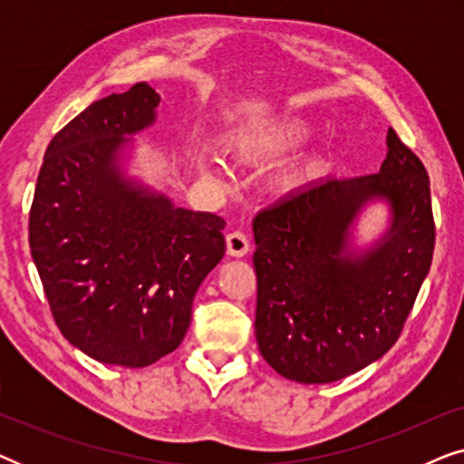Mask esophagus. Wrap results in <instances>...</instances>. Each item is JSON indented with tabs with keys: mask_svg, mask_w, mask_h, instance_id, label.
Instances as JSON below:
<instances>
[{
	"mask_svg": "<svg viewBox=\"0 0 464 464\" xmlns=\"http://www.w3.org/2000/svg\"><path fill=\"white\" fill-rule=\"evenodd\" d=\"M226 245H227V256H232V257H243L251 249L249 237H246V234L240 232V230H234V232L227 234Z\"/></svg>",
	"mask_w": 464,
	"mask_h": 464,
	"instance_id": "esophagus-1",
	"label": "esophagus"
}]
</instances>
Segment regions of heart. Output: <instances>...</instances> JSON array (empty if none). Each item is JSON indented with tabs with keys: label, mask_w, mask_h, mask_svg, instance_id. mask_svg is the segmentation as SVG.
I'll list each match as a JSON object with an SVG mask.
<instances>
[{
	"label": "heart",
	"mask_w": 464,
	"mask_h": 464,
	"mask_svg": "<svg viewBox=\"0 0 464 464\" xmlns=\"http://www.w3.org/2000/svg\"><path fill=\"white\" fill-rule=\"evenodd\" d=\"M310 137V126L304 120H287L276 124H257L240 132L234 139V151L243 158H264L276 156L283 151L294 150ZM198 167L207 175L215 173V162L207 158H198Z\"/></svg>",
	"instance_id": "b5f03b06"
}]
</instances>
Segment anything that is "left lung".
Listing matches in <instances>:
<instances>
[{
	"label": "left lung",
	"mask_w": 464,
	"mask_h": 464,
	"mask_svg": "<svg viewBox=\"0 0 464 464\" xmlns=\"http://www.w3.org/2000/svg\"><path fill=\"white\" fill-rule=\"evenodd\" d=\"M378 173L327 177L253 219L256 338L283 378L335 382L382 357L401 335L435 249L429 175L397 132ZM386 199L392 226L353 252L350 227L367 201Z\"/></svg>",
	"instance_id": "obj_1"
}]
</instances>
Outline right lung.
Segmentation results:
<instances>
[{
    "mask_svg": "<svg viewBox=\"0 0 464 464\" xmlns=\"http://www.w3.org/2000/svg\"><path fill=\"white\" fill-rule=\"evenodd\" d=\"M145 82L56 132L37 175L29 246L61 334L107 365L145 367L181 344L200 283L226 253L219 215L126 179L120 151L156 120Z\"/></svg>",
    "mask_w": 464,
    "mask_h": 464,
    "instance_id": "right-lung-1",
    "label": "right lung"
}]
</instances>
